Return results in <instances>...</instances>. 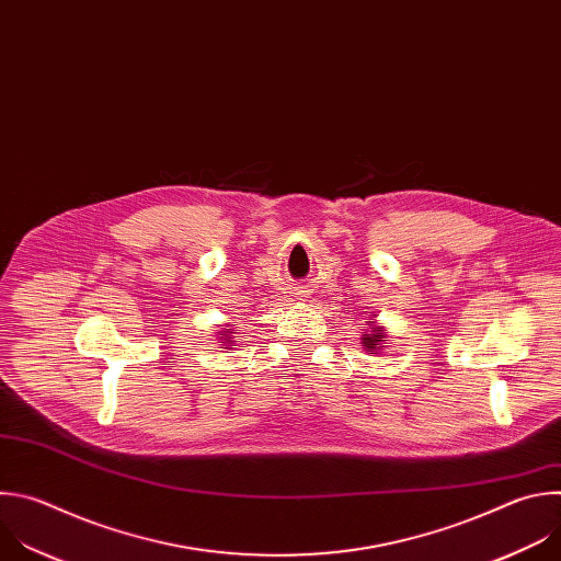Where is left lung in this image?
I'll use <instances>...</instances> for the list:
<instances>
[{
  "mask_svg": "<svg viewBox=\"0 0 561 561\" xmlns=\"http://www.w3.org/2000/svg\"><path fill=\"white\" fill-rule=\"evenodd\" d=\"M369 322V329L363 331V339H360V345L365 352H380L382 345H385V339H387V329L382 324H376V320H367Z\"/></svg>",
  "mask_w": 561,
  "mask_h": 561,
  "instance_id": "left-lung-1",
  "label": "left lung"
}]
</instances>
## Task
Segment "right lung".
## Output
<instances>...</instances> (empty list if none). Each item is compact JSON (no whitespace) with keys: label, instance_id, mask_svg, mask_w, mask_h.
<instances>
[{"label":"right lung","instance_id":"right-lung-1","mask_svg":"<svg viewBox=\"0 0 561 561\" xmlns=\"http://www.w3.org/2000/svg\"><path fill=\"white\" fill-rule=\"evenodd\" d=\"M232 333H234V331H232V327H228V329H226V327H222L220 331H216V335H218V341L222 343V350H232V347H234V341L230 339V335H232Z\"/></svg>","mask_w":561,"mask_h":561}]
</instances>
